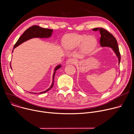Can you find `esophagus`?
Masks as SVG:
<instances>
[{"mask_svg":"<svg viewBox=\"0 0 134 134\" xmlns=\"http://www.w3.org/2000/svg\"><path fill=\"white\" fill-rule=\"evenodd\" d=\"M75 63V60L73 58H69L66 61L67 64H74Z\"/></svg>","mask_w":134,"mask_h":134,"instance_id":"esophagus-1","label":"esophagus"}]
</instances>
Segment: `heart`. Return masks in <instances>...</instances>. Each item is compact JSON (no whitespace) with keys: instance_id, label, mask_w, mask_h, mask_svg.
I'll return each instance as SVG.
<instances>
[{"instance_id":"obj_1","label":"heart","mask_w":134,"mask_h":134,"mask_svg":"<svg viewBox=\"0 0 134 134\" xmlns=\"http://www.w3.org/2000/svg\"><path fill=\"white\" fill-rule=\"evenodd\" d=\"M63 46L68 49H73L81 46V51L86 54L90 53L97 45V40L86 35H67L64 37Z\"/></svg>"}]
</instances>
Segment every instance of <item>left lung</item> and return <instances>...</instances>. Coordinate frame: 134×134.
Listing matches in <instances>:
<instances>
[{"instance_id": "1", "label": "left lung", "mask_w": 134, "mask_h": 134, "mask_svg": "<svg viewBox=\"0 0 134 134\" xmlns=\"http://www.w3.org/2000/svg\"><path fill=\"white\" fill-rule=\"evenodd\" d=\"M94 31H99L101 34L100 43L102 47H109L111 48L116 53L119 61V65L120 62V53L117 41L114 36L109 31L102 27H97L92 29Z\"/></svg>"}]
</instances>
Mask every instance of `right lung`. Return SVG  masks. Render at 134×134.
<instances>
[{"mask_svg":"<svg viewBox=\"0 0 134 134\" xmlns=\"http://www.w3.org/2000/svg\"><path fill=\"white\" fill-rule=\"evenodd\" d=\"M52 31H53V30H52V29L42 28L39 26H37V25H33V26L30 27L29 28H28L23 33V34L20 37V38H19L18 40L16 42V43L15 44L14 49L15 48H16V47H17L18 46L21 44V43H23L24 42H25L30 39H32V38H34V37H40V38L49 37L51 35ZM10 67H11V65H10ZM60 67H61V65H59L58 66H57L54 69V73L53 75V77H52L53 81H52V83L51 86L48 89L46 90L45 91L41 92L39 93H40V94L44 93L47 92V91H48L49 90H50L53 87V84H54V77L56 70H58ZM31 93H35L31 92Z\"/></svg>","mask_w":134,"mask_h":134,"instance_id":"1","label":"right lung"}]
</instances>
